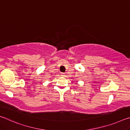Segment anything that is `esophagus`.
Listing matches in <instances>:
<instances>
[{
	"label": "esophagus",
	"instance_id": "34e87169",
	"mask_svg": "<svg viewBox=\"0 0 130 130\" xmlns=\"http://www.w3.org/2000/svg\"><path fill=\"white\" fill-rule=\"evenodd\" d=\"M61 75L62 76H63L65 75V73H61Z\"/></svg>",
	"mask_w": 130,
	"mask_h": 130
}]
</instances>
